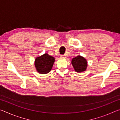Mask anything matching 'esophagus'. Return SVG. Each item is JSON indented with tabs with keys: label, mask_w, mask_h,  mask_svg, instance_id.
<instances>
[{
	"label": "esophagus",
	"mask_w": 120,
	"mask_h": 120,
	"mask_svg": "<svg viewBox=\"0 0 120 120\" xmlns=\"http://www.w3.org/2000/svg\"><path fill=\"white\" fill-rule=\"evenodd\" d=\"M60 57L61 58H66V56L65 55V54H62V55L60 56Z\"/></svg>",
	"instance_id": "obj_1"
}]
</instances>
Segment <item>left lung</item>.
<instances>
[{
	"mask_svg": "<svg viewBox=\"0 0 120 120\" xmlns=\"http://www.w3.org/2000/svg\"><path fill=\"white\" fill-rule=\"evenodd\" d=\"M71 64L75 70L78 72H82L86 70L87 66V62L85 59L78 56L72 59Z\"/></svg>",
	"mask_w": 120,
	"mask_h": 120,
	"instance_id": "1",
	"label": "left lung"
}]
</instances>
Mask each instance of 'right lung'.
Segmentation results:
<instances>
[{"mask_svg": "<svg viewBox=\"0 0 120 120\" xmlns=\"http://www.w3.org/2000/svg\"><path fill=\"white\" fill-rule=\"evenodd\" d=\"M54 60L53 56H49L47 53L36 58L35 61L36 70L40 74H47L51 70Z\"/></svg>", "mask_w": 120, "mask_h": 120, "instance_id": "obj_1", "label": "right lung"}]
</instances>
